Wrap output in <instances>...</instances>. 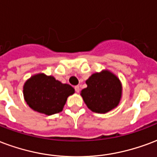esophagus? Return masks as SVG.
<instances>
[{
  "mask_svg": "<svg viewBox=\"0 0 157 157\" xmlns=\"http://www.w3.org/2000/svg\"><path fill=\"white\" fill-rule=\"evenodd\" d=\"M75 92H77V93H78L79 91H80V87H79V86H75Z\"/></svg>",
  "mask_w": 157,
  "mask_h": 157,
  "instance_id": "esophagus-1",
  "label": "esophagus"
}]
</instances>
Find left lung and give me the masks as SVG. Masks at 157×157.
<instances>
[{
    "label": "left lung",
    "mask_w": 157,
    "mask_h": 157,
    "mask_svg": "<svg viewBox=\"0 0 157 157\" xmlns=\"http://www.w3.org/2000/svg\"><path fill=\"white\" fill-rule=\"evenodd\" d=\"M86 83L87 87L81 91V96L91 111L104 114L119 105L122 96V85L111 71L103 70L93 73Z\"/></svg>",
    "instance_id": "8db88e82"
}]
</instances>
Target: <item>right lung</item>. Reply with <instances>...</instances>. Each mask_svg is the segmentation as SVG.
<instances>
[{
  "label": "right lung",
  "instance_id": "1",
  "mask_svg": "<svg viewBox=\"0 0 157 157\" xmlns=\"http://www.w3.org/2000/svg\"><path fill=\"white\" fill-rule=\"evenodd\" d=\"M74 93L71 86L63 84L54 76L44 73L33 75L23 86L26 104L35 111L47 116L61 112L67 97Z\"/></svg>",
  "mask_w": 157,
  "mask_h": 157
}]
</instances>
